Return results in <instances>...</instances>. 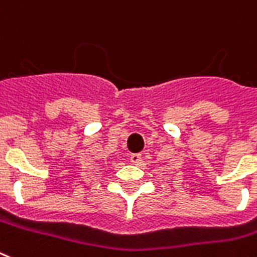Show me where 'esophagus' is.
Here are the masks:
<instances>
[{
	"instance_id": "obj_1",
	"label": "esophagus",
	"mask_w": 257,
	"mask_h": 257,
	"mask_svg": "<svg viewBox=\"0 0 257 257\" xmlns=\"http://www.w3.org/2000/svg\"><path fill=\"white\" fill-rule=\"evenodd\" d=\"M130 161L133 164H137V166H138V164H141L142 162V155L141 154H131Z\"/></svg>"
}]
</instances>
